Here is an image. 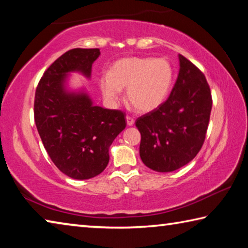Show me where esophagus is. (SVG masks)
I'll use <instances>...</instances> for the list:
<instances>
[{
    "label": "esophagus",
    "instance_id": "esophagus-1",
    "mask_svg": "<svg viewBox=\"0 0 248 248\" xmlns=\"http://www.w3.org/2000/svg\"><path fill=\"white\" fill-rule=\"evenodd\" d=\"M125 119H127V124H128V125H133V124H134V119L132 118V117L127 116V117H125Z\"/></svg>",
    "mask_w": 248,
    "mask_h": 248
}]
</instances>
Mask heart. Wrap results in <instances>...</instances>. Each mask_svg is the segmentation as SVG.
<instances>
[{"label": "heart", "instance_id": "b5f03b06", "mask_svg": "<svg viewBox=\"0 0 248 248\" xmlns=\"http://www.w3.org/2000/svg\"><path fill=\"white\" fill-rule=\"evenodd\" d=\"M174 69L164 58L127 57L111 64L108 75L99 78L104 98L116 102L125 89L128 104L139 112H150L164 102L173 84Z\"/></svg>", "mask_w": 248, "mask_h": 248}]
</instances>
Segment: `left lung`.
<instances>
[{
    "label": "left lung",
    "instance_id": "8db88e82",
    "mask_svg": "<svg viewBox=\"0 0 248 248\" xmlns=\"http://www.w3.org/2000/svg\"><path fill=\"white\" fill-rule=\"evenodd\" d=\"M179 65L169 98L136 121L141 133L142 162L161 173L178 170L195 158L211 114V92L203 73L182 54Z\"/></svg>",
    "mask_w": 248,
    "mask_h": 248
}]
</instances>
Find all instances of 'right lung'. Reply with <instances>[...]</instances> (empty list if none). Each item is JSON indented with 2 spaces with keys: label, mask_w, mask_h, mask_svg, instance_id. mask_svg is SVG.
I'll return each mask as SVG.
<instances>
[{
  "label": "right lung",
  "mask_w": 248,
  "mask_h": 248,
  "mask_svg": "<svg viewBox=\"0 0 248 248\" xmlns=\"http://www.w3.org/2000/svg\"><path fill=\"white\" fill-rule=\"evenodd\" d=\"M99 49L75 48L45 71L36 89L33 116L46 151L62 173L74 179L99 175L109 162V146L125 128L124 112L94 106L83 92L65 90L69 72L91 77Z\"/></svg>",
  "instance_id": "obj_1"
}]
</instances>
